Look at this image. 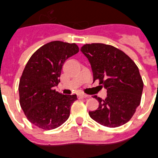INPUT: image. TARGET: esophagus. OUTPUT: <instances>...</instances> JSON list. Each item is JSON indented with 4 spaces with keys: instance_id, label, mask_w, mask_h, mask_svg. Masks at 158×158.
Returning a JSON list of instances; mask_svg holds the SVG:
<instances>
[{
    "instance_id": "1",
    "label": "esophagus",
    "mask_w": 158,
    "mask_h": 158,
    "mask_svg": "<svg viewBox=\"0 0 158 158\" xmlns=\"http://www.w3.org/2000/svg\"><path fill=\"white\" fill-rule=\"evenodd\" d=\"M86 97H87V95L86 94H84V93H79L78 94V98H86Z\"/></svg>"
}]
</instances>
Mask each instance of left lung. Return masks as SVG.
I'll use <instances>...</instances> for the list:
<instances>
[{
	"instance_id": "left-lung-1",
	"label": "left lung",
	"mask_w": 158,
	"mask_h": 158,
	"mask_svg": "<svg viewBox=\"0 0 158 158\" xmlns=\"http://www.w3.org/2000/svg\"><path fill=\"white\" fill-rule=\"evenodd\" d=\"M81 52L91 64L93 81L99 80L107 92L104 100L94 96L99 106L89 111L90 117L108 127L127 123L140 105L143 90L137 65L123 51L110 45L86 44Z\"/></svg>"
}]
</instances>
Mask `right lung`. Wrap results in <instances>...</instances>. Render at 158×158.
Masks as SVG:
<instances>
[{
    "label": "right lung",
    "mask_w": 158,
    "mask_h": 158,
    "mask_svg": "<svg viewBox=\"0 0 158 158\" xmlns=\"http://www.w3.org/2000/svg\"><path fill=\"white\" fill-rule=\"evenodd\" d=\"M78 52L75 43L51 41L34 52L27 61L18 90L20 105L33 125L52 130L68 119L77 95H62L54 87L60 82L64 62Z\"/></svg>",
    "instance_id": "1"
}]
</instances>
